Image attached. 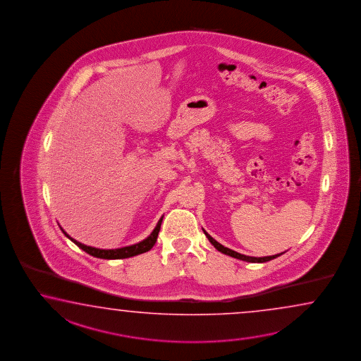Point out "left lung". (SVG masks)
<instances>
[{"label":"left lung","mask_w":361,"mask_h":361,"mask_svg":"<svg viewBox=\"0 0 361 361\" xmlns=\"http://www.w3.org/2000/svg\"><path fill=\"white\" fill-rule=\"evenodd\" d=\"M203 231H204V234H206L207 238H208V240L211 242V244L214 245L216 250H220L221 253H224V255H228V256H231V257L242 259V261H245V262H258V264H262V262H267V261H270V259L279 257L280 255H283V253H284V252H283V253H278V255H274V256H267V257H250V256L240 255V253H238L235 250H228L226 247H224L222 244L219 243V242H216L214 238L207 233L206 230H203Z\"/></svg>","instance_id":"obj_1"}]
</instances>
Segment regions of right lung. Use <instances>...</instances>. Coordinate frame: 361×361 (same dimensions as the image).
Returning <instances> with one entry per match:
<instances>
[{"instance_id":"1","label":"right lung","mask_w":361,"mask_h":361,"mask_svg":"<svg viewBox=\"0 0 361 361\" xmlns=\"http://www.w3.org/2000/svg\"><path fill=\"white\" fill-rule=\"evenodd\" d=\"M163 217H161V220L158 221L157 226L154 230L152 231V234L147 236V239H144L140 243L133 244V245H128V247H123V248H117V250H100V248H95V247H90V245H85V244L77 242L73 238L66 234V231L61 228V231L64 233V235L66 238H69L75 245H78L81 250H85L86 253H89L91 256L97 258H104V259H119V258H128L133 257V256H137L141 253H145L147 250H152L155 242H157V238H158V233L161 230V224H162Z\"/></svg>"}]
</instances>
